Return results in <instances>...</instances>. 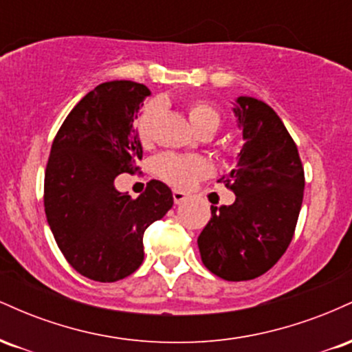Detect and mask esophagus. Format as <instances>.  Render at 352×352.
<instances>
[{
	"mask_svg": "<svg viewBox=\"0 0 352 352\" xmlns=\"http://www.w3.org/2000/svg\"><path fill=\"white\" fill-rule=\"evenodd\" d=\"M173 201H175L177 205H180V204H184L185 200L188 199V195L185 192H182V190H173Z\"/></svg>",
	"mask_w": 352,
	"mask_h": 352,
	"instance_id": "34e87169",
	"label": "esophagus"
}]
</instances>
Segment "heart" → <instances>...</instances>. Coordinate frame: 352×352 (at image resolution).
Listing matches in <instances>:
<instances>
[{
    "label": "heart",
    "mask_w": 352,
    "mask_h": 352,
    "mask_svg": "<svg viewBox=\"0 0 352 352\" xmlns=\"http://www.w3.org/2000/svg\"><path fill=\"white\" fill-rule=\"evenodd\" d=\"M157 117V106L148 104L140 112L139 119L135 122V134L139 142L147 147L152 142L153 137V124ZM190 124L195 131L205 127V125H213L218 127L220 124V116L212 106L205 102H197L188 109ZM153 172L160 179L173 185V187H190L201 177L208 175L212 172V164L204 157H187L175 155V153H162L153 160Z\"/></svg>",
    "instance_id": "heart-1"
}]
</instances>
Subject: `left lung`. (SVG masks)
Instances as JSON below:
<instances>
[{
  "label": "left lung",
  "mask_w": 352,
  "mask_h": 352,
  "mask_svg": "<svg viewBox=\"0 0 352 352\" xmlns=\"http://www.w3.org/2000/svg\"><path fill=\"white\" fill-rule=\"evenodd\" d=\"M233 114L243 147L235 168L218 182L232 188L236 199L232 205H212V218L197 243L213 274L246 281L268 272L292 243L305 170L296 144L268 104L240 96Z\"/></svg>",
  "instance_id": "8db88e82"
}]
</instances>
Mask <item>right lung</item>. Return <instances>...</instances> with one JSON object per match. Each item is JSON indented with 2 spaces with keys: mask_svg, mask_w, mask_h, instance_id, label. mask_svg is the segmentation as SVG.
<instances>
[{
  "mask_svg": "<svg viewBox=\"0 0 352 352\" xmlns=\"http://www.w3.org/2000/svg\"><path fill=\"white\" fill-rule=\"evenodd\" d=\"M147 86L111 80L87 92L69 112L51 147L44 210L56 243L76 272L100 283L119 281L144 261V232L173 205L159 180L132 199L114 180L135 172L142 144L135 134Z\"/></svg>",
  "mask_w": 352,
  "mask_h": 352,
  "instance_id": "1",
  "label": "right lung"
}]
</instances>
